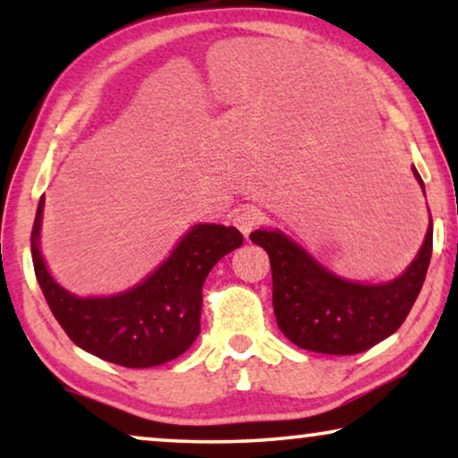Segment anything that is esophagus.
Returning <instances> with one entry per match:
<instances>
[{
    "label": "esophagus",
    "instance_id": "34e87169",
    "mask_svg": "<svg viewBox=\"0 0 458 458\" xmlns=\"http://www.w3.org/2000/svg\"><path fill=\"white\" fill-rule=\"evenodd\" d=\"M262 218H265V215H262L256 206H248V208L237 212L233 218V225L242 231L243 237H248L262 223Z\"/></svg>",
    "mask_w": 458,
    "mask_h": 458
}]
</instances>
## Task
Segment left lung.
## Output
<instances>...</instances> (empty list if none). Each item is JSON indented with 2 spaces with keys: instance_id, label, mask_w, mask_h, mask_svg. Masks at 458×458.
I'll use <instances>...</instances> for the list:
<instances>
[{
  "instance_id": "1",
  "label": "left lung",
  "mask_w": 458,
  "mask_h": 458,
  "mask_svg": "<svg viewBox=\"0 0 458 458\" xmlns=\"http://www.w3.org/2000/svg\"><path fill=\"white\" fill-rule=\"evenodd\" d=\"M412 174L425 193L415 166ZM250 240L265 248L271 260L273 310L287 340L310 352L359 354L404 323L428 275L434 227L429 215L415 260L381 284L340 277L281 229H256Z\"/></svg>"
}]
</instances>
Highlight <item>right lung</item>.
Here are the masks:
<instances>
[{"label": "right lung", "instance_id": "right-lung-1", "mask_svg": "<svg viewBox=\"0 0 458 458\" xmlns=\"http://www.w3.org/2000/svg\"><path fill=\"white\" fill-rule=\"evenodd\" d=\"M46 196L37 204L30 252L37 281L66 335L98 359L148 369L177 359L196 342L202 285L212 267L243 243L235 227L199 223L177 242L146 279L110 296H85L62 287L43 260L41 223Z\"/></svg>", "mask_w": 458, "mask_h": 458}]
</instances>
